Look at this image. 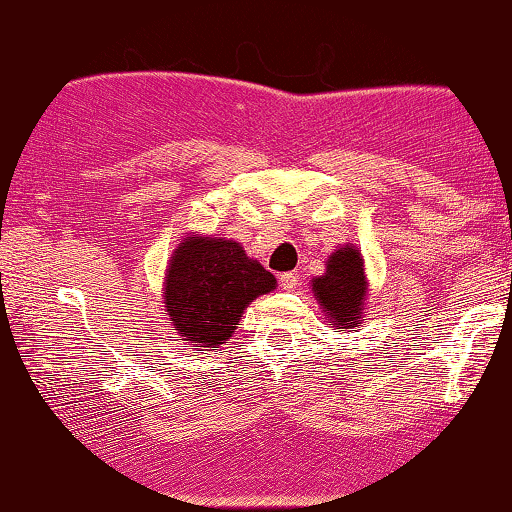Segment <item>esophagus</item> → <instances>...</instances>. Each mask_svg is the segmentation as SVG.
Instances as JSON below:
<instances>
[{
  "mask_svg": "<svg viewBox=\"0 0 512 512\" xmlns=\"http://www.w3.org/2000/svg\"><path fill=\"white\" fill-rule=\"evenodd\" d=\"M280 287L285 291H294L298 287V273H282Z\"/></svg>",
  "mask_w": 512,
  "mask_h": 512,
  "instance_id": "obj_1",
  "label": "esophagus"
}]
</instances>
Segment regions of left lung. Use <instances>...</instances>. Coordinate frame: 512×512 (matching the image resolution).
Masks as SVG:
<instances>
[{
	"instance_id": "obj_1",
	"label": "left lung",
	"mask_w": 512,
	"mask_h": 512,
	"mask_svg": "<svg viewBox=\"0 0 512 512\" xmlns=\"http://www.w3.org/2000/svg\"><path fill=\"white\" fill-rule=\"evenodd\" d=\"M312 294L332 330L351 332L360 326L367 310L369 280L362 253L353 243L339 246L328 257L326 273L312 278Z\"/></svg>"
}]
</instances>
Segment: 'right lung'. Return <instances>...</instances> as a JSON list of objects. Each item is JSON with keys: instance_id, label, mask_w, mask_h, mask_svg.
<instances>
[{"instance_id": "add662e5", "label": "right lung", "mask_w": 512, "mask_h": 512, "mask_svg": "<svg viewBox=\"0 0 512 512\" xmlns=\"http://www.w3.org/2000/svg\"><path fill=\"white\" fill-rule=\"evenodd\" d=\"M275 285V275L248 257L239 241L191 232L168 259L161 294L182 342L218 351L234 335L243 310Z\"/></svg>"}]
</instances>
